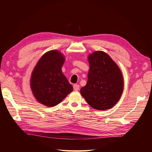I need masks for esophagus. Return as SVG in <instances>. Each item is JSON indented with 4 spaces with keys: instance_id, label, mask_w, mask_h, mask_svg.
<instances>
[{
    "instance_id": "esophagus-1",
    "label": "esophagus",
    "mask_w": 152,
    "mask_h": 152,
    "mask_svg": "<svg viewBox=\"0 0 152 152\" xmlns=\"http://www.w3.org/2000/svg\"><path fill=\"white\" fill-rule=\"evenodd\" d=\"M73 89H74V90L75 91H78L79 89V85H78V84H75L74 86H73Z\"/></svg>"
}]
</instances>
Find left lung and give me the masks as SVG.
<instances>
[{"mask_svg":"<svg viewBox=\"0 0 152 152\" xmlns=\"http://www.w3.org/2000/svg\"><path fill=\"white\" fill-rule=\"evenodd\" d=\"M88 80L81 94L88 104L98 110L112 108L120 99L124 82L121 71L110 56L95 51L88 57Z\"/></svg>","mask_w":152,"mask_h":152,"instance_id":"left-lung-1","label":"left lung"}]
</instances>
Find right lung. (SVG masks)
<instances>
[{"mask_svg": "<svg viewBox=\"0 0 152 152\" xmlns=\"http://www.w3.org/2000/svg\"><path fill=\"white\" fill-rule=\"evenodd\" d=\"M64 55L57 50L44 53L32 73L30 86L37 102L47 107L57 105L73 91V86L62 73Z\"/></svg>", "mask_w": 152, "mask_h": 152, "instance_id": "obj_1", "label": "right lung"}]
</instances>
